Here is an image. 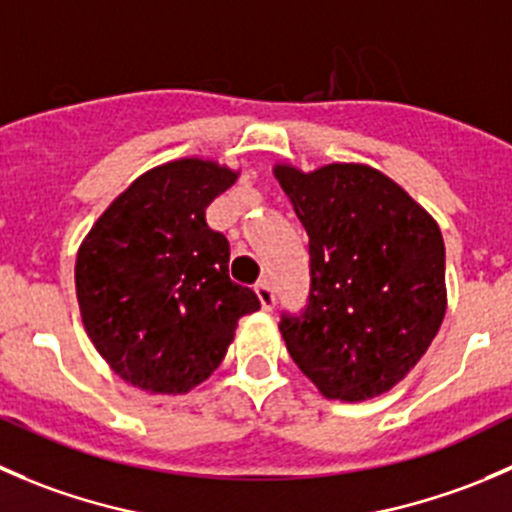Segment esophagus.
<instances>
[{"label":"esophagus","mask_w":512,"mask_h":512,"mask_svg":"<svg viewBox=\"0 0 512 512\" xmlns=\"http://www.w3.org/2000/svg\"><path fill=\"white\" fill-rule=\"evenodd\" d=\"M256 296H258V301H261L263 311H271V308L276 306V293H273L271 283L268 281L256 283Z\"/></svg>","instance_id":"esophagus-1"}]
</instances>
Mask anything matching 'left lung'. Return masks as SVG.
Segmentation results:
<instances>
[{
	"mask_svg": "<svg viewBox=\"0 0 512 512\" xmlns=\"http://www.w3.org/2000/svg\"><path fill=\"white\" fill-rule=\"evenodd\" d=\"M308 234L311 293L281 336L303 376L333 401L391 391L445 316V246L406 189L366 164L273 166Z\"/></svg>",
	"mask_w": 512,
	"mask_h": 512,
	"instance_id": "left-lung-1",
	"label": "left lung"
}]
</instances>
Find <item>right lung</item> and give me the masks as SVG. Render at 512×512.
Wrapping results in <instances>:
<instances>
[{
    "label": "right lung",
    "instance_id": "right-lung-1",
    "mask_svg": "<svg viewBox=\"0 0 512 512\" xmlns=\"http://www.w3.org/2000/svg\"><path fill=\"white\" fill-rule=\"evenodd\" d=\"M239 171L186 156L141 174L79 246L74 281L86 336L111 371L181 396L219 368L239 318L261 308L229 278V241L206 209Z\"/></svg>",
    "mask_w": 512,
    "mask_h": 512
}]
</instances>
